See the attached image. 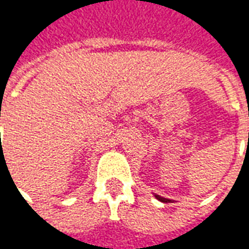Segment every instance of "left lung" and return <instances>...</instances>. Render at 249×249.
Returning <instances> with one entry per match:
<instances>
[{"mask_svg":"<svg viewBox=\"0 0 249 249\" xmlns=\"http://www.w3.org/2000/svg\"><path fill=\"white\" fill-rule=\"evenodd\" d=\"M155 197L159 200V201H161V203H169L171 200L169 198H165V197H161V196H159V195H155Z\"/></svg>","mask_w":249,"mask_h":249,"instance_id":"8db88e82","label":"left lung"}]
</instances>
